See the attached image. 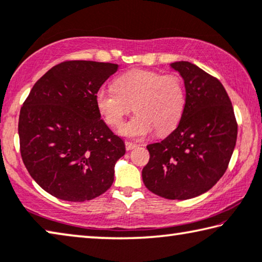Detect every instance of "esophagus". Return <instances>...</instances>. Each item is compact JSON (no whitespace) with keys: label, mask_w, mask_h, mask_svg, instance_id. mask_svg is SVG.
Listing matches in <instances>:
<instances>
[{"label":"esophagus","mask_w":262,"mask_h":262,"mask_svg":"<svg viewBox=\"0 0 262 262\" xmlns=\"http://www.w3.org/2000/svg\"><path fill=\"white\" fill-rule=\"evenodd\" d=\"M124 144H126L127 150H132V149H134V148L138 147V144L133 143V142H130V141H126V142H124Z\"/></svg>","instance_id":"1"}]
</instances>
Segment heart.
<instances>
[{
  "label": "heart",
  "instance_id": "obj_1",
  "mask_svg": "<svg viewBox=\"0 0 262 262\" xmlns=\"http://www.w3.org/2000/svg\"><path fill=\"white\" fill-rule=\"evenodd\" d=\"M95 105L103 120L114 128L134 108L136 115L124 124L122 134L141 139L156 129L167 134L177 127L186 106L184 82L177 73L132 70L114 81V90L101 87Z\"/></svg>",
  "mask_w": 262,
  "mask_h": 262
}]
</instances>
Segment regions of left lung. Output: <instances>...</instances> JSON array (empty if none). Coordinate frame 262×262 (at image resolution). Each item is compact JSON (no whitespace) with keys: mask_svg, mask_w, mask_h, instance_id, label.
<instances>
[{"mask_svg":"<svg viewBox=\"0 0 262 262\" xmlns=\"http://www.w3.org/2000/svg\"><path fill=\"white\" fill-rule=\"evenodd\" d=\"M171 68L184 79L185 111L171 134L147 146L150 159L142 180L157 196L183 201L206 192L225 173L238 123L217 78L189 61H175Z\"/></svg>","mask_w":262,"mask_h":262,"instance_id":"1","label":"left lung"}]
</instances>
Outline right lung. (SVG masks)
<instances>
[{"label":"right lung","instance_id":"obj_1","mask_svg":"<svg viewBox=\"0 0 262 262\" xmlns=\"http://www.w3.org/2000/svg\"><path fill=\"white\" fill-rule=\"evenodd\" d=\"M119 66L66 60L36 81L19 112V150L30 176L52 196L85 202L114 181L123 141L101 120L95 93Z\"/></svg>","mask_w":262,"mask_h":262}]
</instances>
